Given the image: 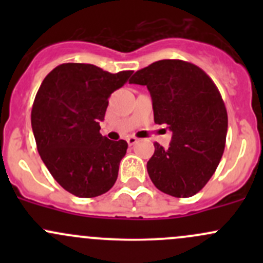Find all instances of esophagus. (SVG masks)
I'll list each match as a JSON object with an SVG mask.
<instances>
[{"label":"esophagus","instance_id":"1","mask_svg":"<svg viewBox=\"0 0 263 263\" xmlns=\"http://www.w3.org/2000/svg\"><path fill=\"white\" fill-rule=\"evenodd\" d=\"M137 142V139L135 136H129L127 137V144L129 145V146H132V145H135Z\"/></svg>","mask_w":263,"mask_h":263}]
</instances>
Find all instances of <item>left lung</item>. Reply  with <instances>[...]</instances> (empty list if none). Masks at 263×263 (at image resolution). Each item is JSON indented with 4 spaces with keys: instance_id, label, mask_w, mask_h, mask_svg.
<instances>
[{
    "instance_id": "obj_1",
    "label": "left lung",
    "mask_w": 263,
    "mask_h": 263,
    "mask_svg": "<svg viewBox=\"0 0 263 263\" xmlns=\"http://www.w3.org/2000/svg\"><path fill=\"white\" fill-rule=\"evenodd\" d=\"M129 82L147 87L154 121L173 134L168 148L154 144L148 177L166 195H196L213 177L225 147L228 115L216 85L205 71L181 60L151 63Z\"/></svg>"
}]
</instances>
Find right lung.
<instances>
[{
    "mask_svg": "<svg viewBox=\"0 0 263 263\" xmlns=\"http://www.w3.org/2000/svg\"><path fill=\"white\" fill-rule=\"evenodd\" d=\"M132 71L110 73L89 63H62L46 76L34 100L31 127L42 160L61 187L78 197L108 192L128 145L100 134L108 98Z\"/></svg>",
    "mask_w": 263,
    "mask_h": 263,
    "instance_id": "right-lung-1",
    "label": "right lung"
}]
</instances>
